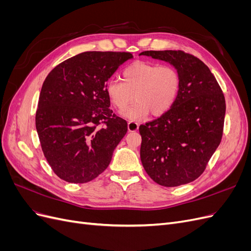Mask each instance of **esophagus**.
I'll return each instance as SVG.
<instances>
[{"instance_id": "obj_1", "label": "esophagus", "mask_w": 251, "mask_h": 251, "mask_svg": "<svg viewBox=\"0 0 251 251\" xmlns=\"http://www.w3.org/2000/svg\"><path fill=\"white\" fill-rule=\"evenodd\" d=\"M139 128V124L136 121H128L127 123V130L130 132H135Z\"/></svg>"}]
</instances>
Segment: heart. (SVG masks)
<instances>
[{"instance_id": "obj_1", "label": "heart", "mask_w": 251, "mask_h": 251, "mask_svg": "<svg viewBox=\"0 0 251 251\" xmlns=\"http://www.w3.org/2000/svg\"><path fill=\"white\" fill-rule=\"evenodd\" d=\"M123 80H109L105 93L120 111L135 98V103L121 114L130 120H141L151 112L155 116L163 115L177 100L181 87L176 68L147 62H136L126 67L123 71Z\"/></svg>"}]
</instances>
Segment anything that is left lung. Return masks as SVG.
I'll use <instances>...</instances> for the list:
<instances>
[{"label":"left lung","instance_id":"8db88e82","mask_svg":"<svg viewBox=\"0 0 251 251\" xmlns=\"http://www.w3.org/2000/svg\"><path fill=\"white\" fill-rule=\"evenodd\" d=\"M178 70L177 100L161 117L139 126L140 158L156 183L179 186L204 172L223 135L225 98L214 74L202 60L183 51H144Z\"/></svg>","mask_w":251,"mask_h":251}]
</instances>
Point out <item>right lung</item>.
<instances>
[{
  "instance_id": "add662e5",
  "label": "right lung",
  "mask_w": 251,
  "mask_h": 251,
  "mask_svg": "<svg viewBox=\"0 0 251 251\" xmlns=\"http://www.w3.org/2000/svg\"><path fill=\"white\" fill-rule=\"evenodd\" d=\"M132 58L128 52H82L45 79L35 126L44 155L60 179L86 183L109 166L127 124L113 114L105 87Z\"/></svg>"
}]
</instances>
